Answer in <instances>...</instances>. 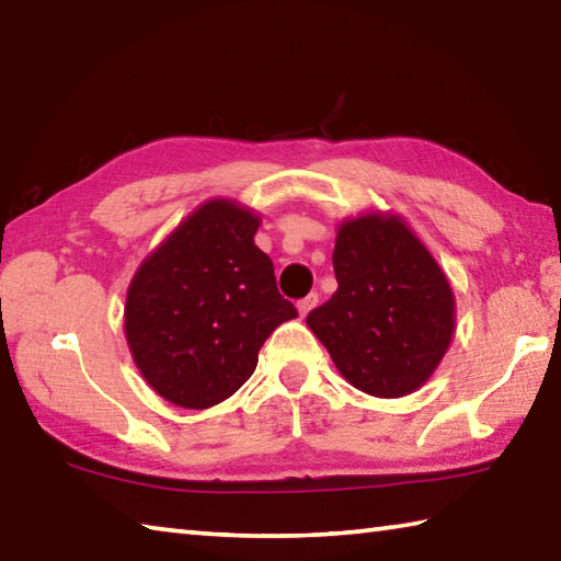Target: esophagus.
I'll return each mask as SVG.
<instances>
[{
  "instance_id": "obj_1",
  "label": "esophagus",
  "mask_w": 561,
  "mask_h": 561,
  "mask_svg": "<svg viewBox=\"0 0 561 561\" xmlns=\"http://www.w3.org/2000/svg\"><path fill=\"white\" fill-rule=\"evenodd\" d=\"M316 304H319V294H309V297L307 299H301L299 304H297V309H299V316H301V319H304V316H307L313 307H316Z\"/></svg>"
}]
</instances>
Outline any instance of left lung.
I'll return each instance as SVG.
<instances>
[{
    "mask_svg": "<svg viewBox=\"0 0 561 561\" xmlns=\"http://www.w3.org/2000/svg\"><path fill=\"white\" fill-rule=\"evenodd\" d=\"M339 289L307 316L339 373L373 397L412 394L432 378L456 331L446 272L404 218L365 210L335 230Z\"/></svg>",
    "mask_w": 561,
    "mask_h": 561,
    "instance_id": "1",
    "label": "left lung"
}]
</instances>
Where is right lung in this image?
Here are the masks:
<instances>
[{
  "instance_id": "right-lung-1",
  "label": "right lung",
  "mask_w": 561,
  "mask_h": 561,
  "mask_svg": "<svg viewBox=\"0 0 561 561\" xmlns=\"http://www.w3.org/2000/svg\"><path fill=\"white\" fill-rule=\"evenodd\" d=\"M260 213L208 198L151 250L131 277L125 339L147 385L183 410H208L257 368L262 343L297 309L254 245Z\"/></svg>"
}]
</instances>
